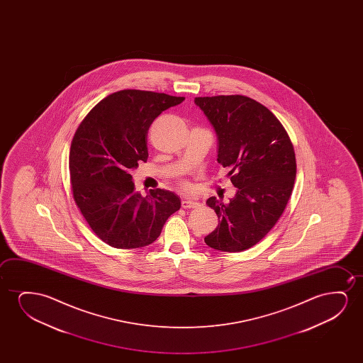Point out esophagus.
Instances as JSON below:
<instances>
[{
	"instance_id": "obj_1",
	"label": "esophagus",
	"mask_w": 363,
	"mask_h": 363,
	"mask_svg": "<svg viewBox=\"0 0 363 363\" xmlns=\"http://www.w3.org/2000/svg\"><path fill=\"white\" fill-rule=\"evenodd\" d=\"M181 204H182V207H184V208H196L199 203V201L194 199V197H184Z\"/></svg>"
}]
</instances>
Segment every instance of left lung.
I'll return each instance as SVG.
<instances>
[{"mask_svg": "<svg viewBox=\"0 0 363 363\" xmlns=\"http://www.w3.org/2000/svg\"><path fill=\"white\" fill-rule=\"evenodd\" d=\"M194 103L213 126L217 161L230 167L238 189L228 203L207 199L219 223L204 242L220 252H242L270 232L288 204L296 177L294 146L277 116L248 96H203Z\"/></svg>", "mask_w": 363, "mask_h": 363, "instance_id": "obj_1", "label": "left lung"}]
</instances>
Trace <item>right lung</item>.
<instances>
[{
	"mask_svg": "<svg viewBox=\"0 0 363 363\" xmlns=\"http://www.w3.org/2000/svg\"><path fill=\"white\" fill-rule=\"evenodd\" d=\"M184 96L126 89L108 95L90 110L70 145L69 172L75 203L90 228L118 249L143 248L159 238L179 211L177 194L135 191L130 169L146 162L147 131L162 111Z\"/></svg>",
	"mask_w": 363,
	"mask_h": 363,
	"instance_id": "add662e5",
	"label": "right lung"
}]
</instances>
